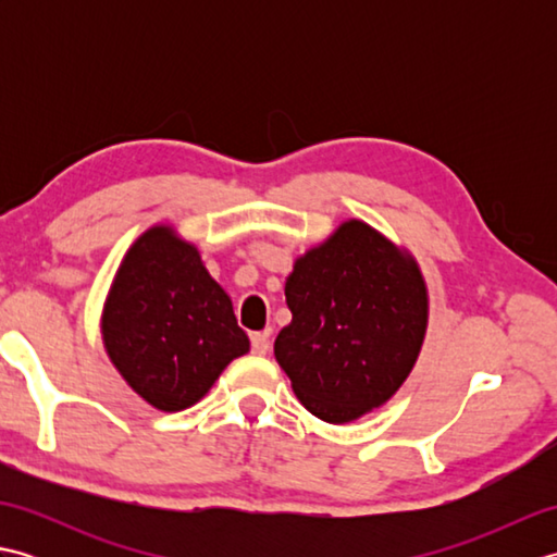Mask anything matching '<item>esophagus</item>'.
I'll list each match as a JSON object with an SVG mask.
<instances>
[{
    "instance_id": "34e87169",
    "label": "esophagus",
    "mask_w": 557,
    "mask_h": 557,
    "mask_svg": "<svg viewBox=\"0 0 557 557\" xmlns=\"http://www.w3.org/2000/svg\"><path fill=\"white\" fill-rule=\"evenodd\" d=\"M270 349V333H253L251 335V351L258 354V357H263Z\"/></svg>"
}]
</instances>
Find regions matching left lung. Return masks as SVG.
<instances>
[{"label":"left lung","instance_id":"1","mask_svg":"<svg viewBox=\"0 0 557 557\" xmlns=\"http://www.w3.org/2000/svg\"><path fill=\"white\" fill-rule=\"evenodd\" d=\"M275 359L313 417L347 423L407 381L429 321L417 263L349 220L294 263Z\"/></svg>","mask_w":557,"mask_h":557}]
</instances>
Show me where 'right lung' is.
I'll use <instances>...</instances> for the list:
<instances>
[{
	"label": "right lung",
	"instance_id": "obj_1",
	"mask_svg": "<svg viewBox=\"0 0 557 557\" xmlns=\"http://www.w3.org/2000/svg\"><path fill=\"white\" fill-rule=\"evenodd\" d=\"M104 347L124 381L160 411L203 397L248 351L232 301L196 246L152 227L128 248L102 315Z\"/></svg>",
	"mask_w": 557,
	"mask_h": 557
}]
</instances>
